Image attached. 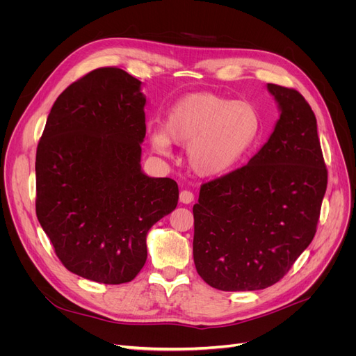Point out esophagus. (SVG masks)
Returning <instances> with one entry per match:
<instances>
[{
	"label": "esophagus",
	"mask_w": 356,
	"mask_h": 356,
	"mask_svg": "<svg viewBox=\"0 0 356 356\" xmlns=\"http://www.w3.org/2000/svg\"><path fill=\"white\" fill-rule=\"evenodd\" d=\"M193 199H195V196H193V193L189 192V191H181L180 195H179V200H180L181 203H184V204L192 203Z\"/></svg>",
	"instance_id": "34e87169"
}]
</instances>
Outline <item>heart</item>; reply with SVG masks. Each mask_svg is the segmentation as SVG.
Returning <instances> with one entry per match:
<instances>
[{
    "label": "heart",
    "instance_id": "heart-1",
    "mask_svg": "<svg viewBox=\"0 0 356 356\" xmlns=\"http://www.w3.org/2000/svg\"><path fill=\"white\" fill-rule=\"evenodd\" d=\"M263 121L248 101H234L211 92L183 97L168 111L163 129L149 134L157 153L170 144L188 145L186 157L199 177H219L244 159L257 144Z\"/></svg>",
    "mask_w": 356,
    "mask_h": 356
}]
</instances>
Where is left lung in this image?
<instances>
[{"mask_svg":"<svg viewBox=\"0 0 356 356\" xmlns=\"http://www.w3.org/2000/svg\"><path fill=\"white\" fill-rule=\"evenodd\" d=\"M280 118L268 141L235 172L204 183L193 207V259L223 291L275 284L310 245L326 192L317 122L294 89L267 83Z\"/></svg>","mask_w":356,"mask_h":356,"instance_id":"left-lung-1","label":"left lung"}]
</instances>
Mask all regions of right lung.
Listing matches in <instances>:
<instances>
[{"label": "right lung", "mask_w": 356, "mask_h": 356, "mask_svg": "<svg viewBox=\"0 0 356 356\" xmlns=\"http://www.w3.org/2000/svg\"><path fill=\"white\" fill-rule=\"evenodd\" d=\"M118 67L92 70L51 106L35 153V213L73 274L102 284L133 280L147 234L177 207V183L141 170L145 95Z\"/></svg>", "instance_id": "obj_1"}]
</instances>
